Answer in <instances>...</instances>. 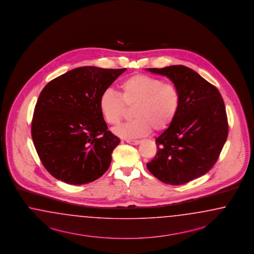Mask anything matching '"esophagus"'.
<instances>
[{
  "mask_svg": "<svg viewBox=\"0 0 254 254\" xmlns=\"http://www.w3.org/2000/svg\"><path fill=\"white\" fill-rule=\"evenodd\" d=\"M126 141L129 144H133V145H138V143L140 142L139 139H126Z\"/></svg>",
  "mask_w": 254,
  "mask_h": 254,
  "instance_id": "obj_1",
  "label": "esophagus"
}]
</instances>
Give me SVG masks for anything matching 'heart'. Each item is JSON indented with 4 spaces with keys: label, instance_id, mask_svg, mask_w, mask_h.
Returning <instances> with one entry per match:
<instances>
[{
    "label": "heart",
    "instance_id": "heart-1",
    "mask_svg": "<svg viewBox=\"0 0 254 254\" xmlns=\"http://www.w3.org/2000/svg\"><path fill=\"white\" fill-rule=\"evenodd\" d=\"M120 95L106 89L100 95L99 105L105 121L112 126L120 123L132 109L133 119L116 128L123 138H138L166 130L173 123L181 103L177 86L160 78L143 73L128 76L119 84Z\"/></svg>",
    "mask_w": 254,
    "mask_h": 254
}]
</instances>
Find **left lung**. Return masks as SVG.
Returning a JSON list of instances; mask_svg holds the SVG:
<instances>
[{
  "label": "left lung",
  "instance_id": "1",
  "mask_svg": "<svg viewBox=\"0 0 254 254\" xmlns=\"http://www.w3.org/2000/svg\"><path fill=\"white\" fill-rule=\"evenodd\" d=\"M148 69L169 77L181 103L173 123L156 138L147 169L164 184L185 185L208 172L220 156L228 136L224 102L215 85L184 65Z\"/></svg>",
  "mask_w": 254,
  "mask_h": 254
}]
</instances>
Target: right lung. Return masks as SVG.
Masks as SVG:
<instances>
[{"label":"right lung","instance_id":"add662e5","mask_svg":"<svg viewBox=\"0 0 254 254\" xmlns=\"http://www.w3.org/2000/svg\"><path fill=\"white\" fill-rule=\"evenodd\" d=\"M125 70L80 67L55 78L40 93L31 138L43 166L53 177L81 185L107 171L120 139L108 130L99 100Z\"/></svg>","mask_w":254,"mask_h":254}]
</instances>
